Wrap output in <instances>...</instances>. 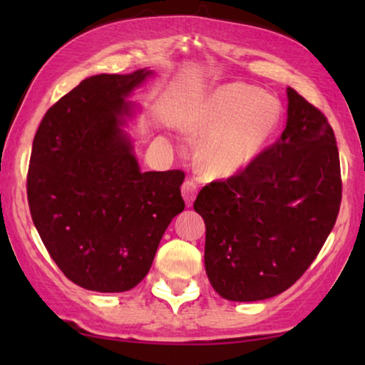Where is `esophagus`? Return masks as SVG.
Masks as SVG:
<instances>
[{
  "mask_svg": "<svg viewBox=\"0 0 365 365\" xmlns=\"http://www.w3.org/2000/svg\"><path fill=\"white\" fill-rule=\"evenodd\" d=\"M196 191H197V185L193 180H187L182 185V196L188 207L193 205V201L196 197Z\"/></svg>",
  "mask_w": 365,
  "mask_h": 365,
  "instance_id": "1",
  "label": "esophagus"
}]
</instances>
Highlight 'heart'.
I'll return each instance as SVG.
<instances>
[{
  "label": "heart",
  "instance_id": "obj_1",
  "mask_svg": "<svg viewBox=\"0 0 365 365\" xmlns=\"http://www.w3.org/2000/svg\"><path fill=\"white\" fill-rule=\"evenodd\" d=\"M279 120L280 103L275 96L243 83L217 86L191 123V135L205 141L201 165L214 175L245 168L275 132Z\"/></svg>",
  "mask_w": 365,
  "mask_h": 365
}]
</instances>
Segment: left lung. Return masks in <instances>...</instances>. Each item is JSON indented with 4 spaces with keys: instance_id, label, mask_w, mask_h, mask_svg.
<instances>
[{
    "instance_id": "left-lung-1",
    "label": "left lung",
    "mask_w": 365,
    "mask_h": 365,
    "mask_svg": "<svg viewBox=\"0 0 365 365\" xmlns=\"http://www.w3.org/2000/svg\"><path fill=\"white\" fill-rule=\"evenodd\" d=\"M280 140L238 174L206 185L195 211L206 224L207 279L228 301H261L304 274L336 222L341 172L327 117L287 88Z\"/></svg>"
}]
</instances>
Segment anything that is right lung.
<instances>
[{
	"label": "right lung",
	"mask_w": 365,
	"mask_h": 365,
	"mask_svg": "<svg viewBox=\"0 0 365 365\" xmlns=\"http://www.w3.org/2000/svg\"><path fill=\"white\" fill-rule=\"evenodd\" d=\"M153 76L100 73L48 109L27 175L32 220L49 256L76 285L100 293L137 287L160 238L185 209L182 170L141 172L122 130L127 100Z\"/></svg>",
	"instance_id": "obj_1"
}]
</instances>
